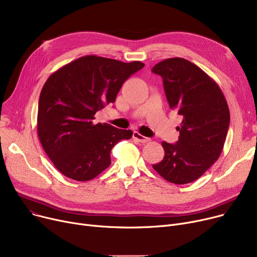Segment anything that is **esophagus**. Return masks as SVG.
<instances>
[{
  "mask_svg": "<svg viewBox=\"0 0 257 257\" xmlns=\"http://www.w3.org/2000/svg\"><path fill=\"white\" fill-rule=\"evenodd\" d=\"M133 139L134 140H137L138 142H140V143H143V144H145V143H148L150 141V139H148V138H146V137H144V136H142L141 133H139L138 131H134L133 132Z\"/></svg>",
  "mask_w": 257,
  "mask_h": 257,
  "instance_id": "34e87169",
  "label": "esophagus"
}]
</instances>
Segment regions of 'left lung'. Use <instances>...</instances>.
Masks as SVG:
<instances>
[{
	"instance_id": "8db88e82",
	"label": "left lung",
	"mask_w": 257,
	"mask_h": 257,
	"mask_svg": "<svg viewBox=\"0 0 257 257\" xmlns=\"http://www.w3.org/2000/svg\"><path fill=\"white\" fill-rule=\"evenodd\" d=\"M161 76L171 109L183 119L176 144L163 142L165 157L153 169L167 181L186 184L200 178L220 157L230 113L220 86L199 66L183 58L160 61L152 69Z\"/></svg>"
}]
</instances>
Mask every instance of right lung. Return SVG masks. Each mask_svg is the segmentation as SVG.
Returning <instances> with one entry per match:
<instances>
[{"mask_svg":"<svg viewBox=\"0 0 257 257\" xmlns=\"http://www.w3.org/2000/svg\"><path fill=\"white\" fill-rule=\"evenodd\" d=\"M144 66L141 61L125 63L87 55L48 78L38 101L37 133L45 152L64 176L91 180L110 166L112 148L131 139V130L92 120Z\"/></svg>","mask_w":257,"mask_h":257,"instance_id":"add662e5","label":"right lung"}]
</instances>
